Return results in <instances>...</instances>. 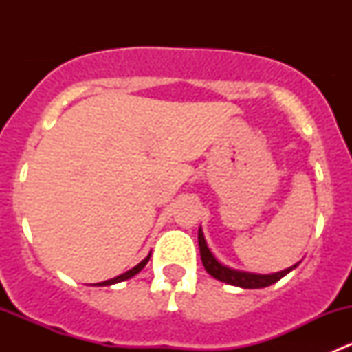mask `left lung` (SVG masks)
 I'll list each match as a JSON object with an SVG mask.
<instances>
[{
  "instance_id": "left-lung-1",
  "label": "left lung",
  "mask_w": 352,
  "mask_h": 352,
  "mask_svg": "<svg viewBox=\"0 0 352 352\" xmlns=\"http://www.w3.org/2000/svg\"><path fill=\"white\" fill-rule=\"evenodd\" d=\"M197 239H199V250H201V261L206 271H208L212 278L218 279V281H223L226 283V285H232V286L243 287V289H258V287L274 285V283H278L279 279L285 278L287 272H291L298 265L294 264L291 265V267L285 269V271L274 272V274H254V272L239 271V269H232L228 267V265H223L221 262L212 255V252L209 250L208 243H206L201 228H199Z\"/></svg>"
}]
</instances>
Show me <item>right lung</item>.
I'll return each instance as SVG.
<instances>
[{
    "label": "right lung",
    "instance_id": "right-lung-1",
    "mask_svg": "<svg viewBox=\"0 0 352 352\" xmlns=\"http://www.w3.org/2000/svg\"><path fill=\"white\" fill-rule=\"evenodd\" d=\"M150 255H151V254H150ZM150 255H148L146 258H143V261H141L140 264H138V265H134L133 269H129V271H127V272H124V274L117 276V278H113V279H109V281H104V283H97V285H95V286H110V285H116V283L126 281V279L133 278V276H136L138 272H140L141 269H143L144 265L148 264V261H150Z\"/></svg>",
    "mask_w": 352,
    "mask_h": 352
}]
</instances>
